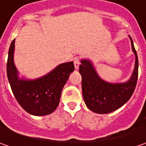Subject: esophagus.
<instances>
[{
  "label": "esophagus",
  "mask_w": 146,
  "mask_h": 146,
  "mask_svg": "<svg viewBox=\"0 0 146 146\" xmlns=\"http://www.w3.org/2000/svg\"><path fill=\"white\" fill-rule=\"evenodd\" d=\"M73 61H74V64H75V68H76V69H78V68H79V66L80 64V58H79V57H76V58H74Z\"/></svg>",
  "instance_id": "obj_1"
}]
</instances>
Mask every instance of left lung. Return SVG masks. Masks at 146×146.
<instances>
[{
  "instance_id": "left-lung-1",
  "label": "left lung",
  "mask_w": 146,
  "mask_h": 146,
  "mask_svg": "<svg viewBox=\"0 0 146 146\" xmlns=\"http://www.w3.org/2000/svg\"><path fill=\"white\" fill-rule=\"evenodd\" d=\"M130 40L136 61L132 76L127 82L113 84L105 81L98 76L90 60H81L80 73L82 76L83 98L88 108L95 113L108 114L115 111L132 97L137 82L138 58L131 37Z\"/></svg>"
}]
</instances>
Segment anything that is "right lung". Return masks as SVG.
<instances>
[{
	"label": "right lung",
	"instance_id": "add662e5",
	"mask_svg": "<svg viewBox=\"0 0 146 146\" xmlns=\"http://www.w3.org/2000/svg\"><path fill=\"white\" fill-rule=\"evenodd\" d=\"M14 41L9 49L7 77L17 102L27 113L44 116L53 113L58 106L62 90L70 74L74 71L73 62L58 65L47 75L36 80L19 77L14 62Z\"/></svg>",
	"mask_w": 146,
	"mask_h": 146
}]
</instances>
